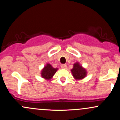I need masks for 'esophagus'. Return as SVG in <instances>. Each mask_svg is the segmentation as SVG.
Returning <instances> with one entry per match:
<instances>
[{
    "label": "esophagus",
    "instance_id": "esophagus-1",
    "mask_svg": "<svg viewBox=\"0 0 120 120\" xmlns=\"http://www.w3.org/2000/svg\"><path fill=\"white\" fill-rule=\"evenodd\" d=\"M61 68L66 69V68H67V65L66 64H62L61 65Z\"/></svg>",
    "mask_w": 120,
    "mask_h": 120
}]
</instances>
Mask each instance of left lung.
<instances>
[{"label": "left lung", "instance_id": "1", "mask_svg": "<svg viewBox=\"0 0 120 120\" xmlns=\"http://www.w3.org/2000/svg\"><path fill=\"white\" fill-rule=\"evenodd\" d=\"M72 75L75 79H82L84 78L87 75L86 70L79 64V63H76L74 64V67L71 70Z\"/></svg>", "mask_w": 120, "mask_h": 120}]
</instances>
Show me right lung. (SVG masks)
<instances>
[{"label":"right lung","mask_w":120,"mask_h":120,"mask_svg":"<svg viewBox=\"0 0 120 120\" xmlns=\"http://www.w3.org/2000/svg\"><path fill=\"white\" fill-rule=\"evenodd\" d=\"M58 68H53L50 64H47L41 71V76L46 79H50L55 74Z\"/></svg>","instance_id":"obj_1"}]
</instances>
